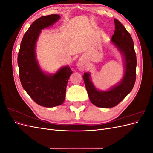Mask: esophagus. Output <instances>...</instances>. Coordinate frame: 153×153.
<instances>
[{
	"mask_svg": "<svg viewBox=\"0 0 153 153\" xmlns=\"http://www.w3.org/2000/svg\"><path fill=\"white\" fill-rule=\"evenodd\" d=\"M77 67L78 69L80 71H84V69L86 68V62L83 59H80L77 63Z\"/></svg>",
	"mask_w": 153,
	"mask_h": 153,
	"instance_id": "34e87169",
	"label": "esophagus"
}]
</instances>
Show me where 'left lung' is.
<instances>
[{
  "label": "left lung",
  "instance_id": "1",
  "mask_svg": "<svg viewBox=\"0 0 153 153\" xmlns=\"http://www.w3.org/2000/svg\"><path fill=\"white\" fill-rule=\"evenodd\" d=\"M114 22L115 30L112 42L123 53L125 59L126 69L122 81L108 91H99L92 84L89 73L83 75L91 103L98 107L108 108L117 105L131 91L136 80L137 57L133 39L121 22L117 19Z\"/></svg>",
  "mask_w": 153,
  "mask_h": 153
}]
</instances>
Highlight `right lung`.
Returning <instances> with one entry per match:
<instances>
[{
  "mask_svg": "<svg viewBox=\"0 0 153 153\" xmlns=\"http://www.w3.org/2000/svg\"><path fill=\"white\" fill-rule=\"evenodd\" d=\"M59 15L43 16L36 20L25 32L18 55V65L22 85L35 102L45 107L63 103L69 78L73 71L63 67L53 75H47L39 68L36 60L35 44L41 30L57 22Z\"/></svg>",
  "mask_w": 153,
  "mask_h": 153,
  "instance_id": "obj_1",
  "label": "right lung"
}]
</instances>
